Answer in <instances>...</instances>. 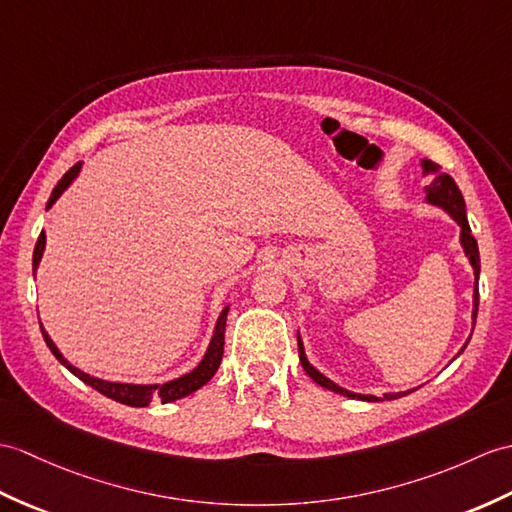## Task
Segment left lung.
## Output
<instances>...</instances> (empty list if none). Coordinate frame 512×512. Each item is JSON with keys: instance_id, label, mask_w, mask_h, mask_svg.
Listing matches in <instances>:
<instances>
[{"instance_id": "obj_1", "label": "left lung", "mask_w": 512, "mask_h": 512, "mask_svg": "<svg viewBox=\"0 0 512 512\" xmlns=\"http://www.w3.org/2000/svg\"><path fill=\"white\" fill-rule=\"evenodd\" d=\"M421 170H423V176L430 178V185L425 187V202L427 205H434L438 209H443L447 216L454 220L458 227H460V246L462 251H465L469 264L473 268V312H471V320L475 325V316H478V303H480V292H478V281H480V251H478V242H475V237L471 233V227H469V220H467V211H465V198H462L460 189L456 185L454 178H451L449 174H445L441 170V165H436L434 161L430 159H421ZM471 336L467 338L465 347H462L458 351V355L467 349ZM299 358H301V364L305 368V373L310 375L314 382L318 386H323L331 392H338V395L342 397H349V399H358V401H392V399H399V397H406L408 392L412 390H403V392H384V397H375V395H362V392H353V390H347L338 386L336 382H331L329 377H325L323 373L318 371V368H314L310 364V360H307L305 355V347H303V340H301V334H299Z\"/></svg>"}]
</instances>
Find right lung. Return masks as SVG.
Here are the masks:
<instances>
[{"mask_svg": "<svg viewBox=\"0 0 512 512\" xmlns=\"http://www.w3.org/2000/svg\"><path fill=\"white\" fill-rule=\"evenodd\" d=\"M82 170V161H78L74 168H71L61 181L56 183V187L52 189V196L50 200H47V207L45 209H52L54 202L63 196L65 189L76 181L78 174ZM43 251H45V233L39 235L37 240V246H34V255H32V270L34 275H37L39 270V264H41V257H43ZM229 307L231 305H224V310L220 312L218 320H216V329H213V336H211V342L209 347L205 351V355H202V360L198 362L196 368H192V371L176 377V379H170V382L165 384H128V382H106V379H100V377H93L85 371H80L78 366L71 364L65 355L58 351V347L54 344V340L50 338V334L43 329L41 320V334L45 338V344L50 347V351L54 353V358L61 362L67 371L74 373L78 379H82L87 386L95 388L98 392H102L104 397H109L113 401H120L124 403V406H130V408H146L150 406V401H161V403H170V401H176V399H183L187 395H192V392H196L198 388L205 386L209 379L216 375L218 366L222 362V353H224V327H227V314H229Z\"/></svg>", "mask_w": 512, "mask_h": 512, "instance_id": "add662e5", "label": "right lung"}]
</instances>
